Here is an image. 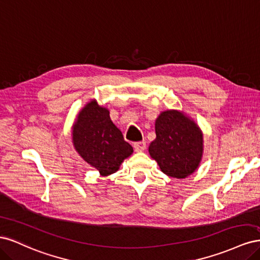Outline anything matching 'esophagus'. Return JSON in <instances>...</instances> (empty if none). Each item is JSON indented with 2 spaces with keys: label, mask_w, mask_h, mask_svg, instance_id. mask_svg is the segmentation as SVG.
<instances>
[{
  "label": "esophagus",
  "mask_w": 260,
  "mask_h": 260,
  "mask_svg": "<svg viewBox=\"0 0 260 260\" xmlns=\"http://www.w3.org/2000/svg\"><path fill=\"white\" fill-rule=\"evenodd\" d=\"M133 147H135L136 152H143L146 148V142L145 141H140V142H136L133 144Z\"/></svg>",
  "instance_id": "esophagus-1"
}]
</instances>
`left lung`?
Listing matches in <instances>:
<instances>
[{"label": "left lung", "instance_id": "obj_1", "mask_svg": "<svg viewBox=\"0 0 260 260\" xmlns=\"http://www.w3.org/2000/svg\"><path fill=\"white\" fill-rule=\"evenodd\" d=\"M156 139L148 147L165 175L182 179L199 167L203 136L196 123L177 111L162 112L155 122Z\"/></svg>", "mask_w": 260, "mask_h": 260}]
</instances>
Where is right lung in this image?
Returning a JSON list of instances; mask_svg holds the SVG:
<instances>
[{"mask_svg": "<svg viewBox=\"0 0 260 260\" xmlns=\"http://www.w3.org/2000/svg\"><path fill=\"white\" fill-rule=\"evenodd\" d=\"M73 141L76 151L101 176L114 174L133 152L111 120L109 112L95 101L86 104L79 113L73 128Z\"/></svg>", "mask_w": 260, "mask_h": 260, "instance_id": "right-lung-1", "label": "right lung"}]
</instances>
